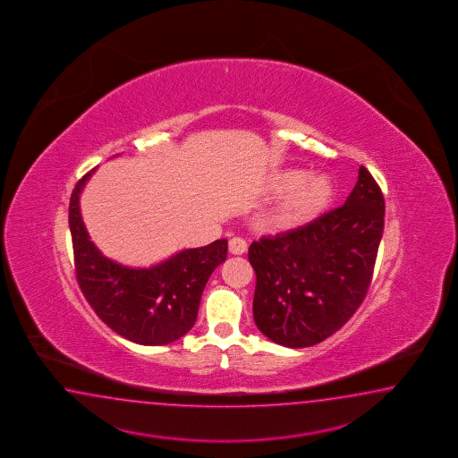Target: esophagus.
<instances>
[{
    "instance_id": "obj_1",
    "label": "esophagus",
    "mask_w": 458,
    "mask_h": 458,
    "mask_svg": "<svg viewBox=\"0 0 458 458\" xmlns=\"http://www.w3.org/2000/svg\"><path fill=\"white\" fill-rule=\"evenodd\" d=\"M247 249H249V245L243 241L242 237H233L229 241V251L233 255H242V253L247 251Z\"/></svg>"
}]
</instances>
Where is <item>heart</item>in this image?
Instances as JSON below:
<instances>
[{
  "label": "heart",
  "mask_w": 458,
  "mask_h": 458,
  "mask_svg": "<svg viewBox=\"0 0 458 458\" xmlns=\"http://www.w3.org/2000/svg\"><path fill=\"white\" fill-rule=\"evenodd\" d=\"M271 193H283L269 213L271 229L286 233L310 225L332 203V180L322 174H307L296 169L279 172L269 183Z\"/></svg>",
  "instance_id": "1"
}]
</instances>
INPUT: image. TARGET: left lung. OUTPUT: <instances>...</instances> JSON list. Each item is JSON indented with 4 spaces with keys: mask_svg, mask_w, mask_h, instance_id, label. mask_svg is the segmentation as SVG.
<instances>
[{
    "mask_svg": "<svg viewBox=\"0 0 458 458\" xmlns=\"http://www.w3.org/2000/svg\"><path fill=\"white\" fill-rule=\"evenodd\" d=\"M386 201L360 165L344 205L296 231L251 242L255 269L253 320L287 348H307L338 332L368 294Z\"/></svg>",
    "mask_w": 458,
    "mask_h": 458,
    "instance_id": "1",
    "label": "left lung"
}]
</instances>
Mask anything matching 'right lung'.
I'll use <instances>...</instances> for the list:
<instances>
[{"mask_svg": "<svg viewBox=\"0 0 458 458\" xmlns=\"http://www.w3.org/2000/svg\"><path fill=\"white\" fill-rule=\"evenodd\" d=\"M88 172L72 190L70 231L76 279L100 320L126 340L159 346L179 340L197 320L203 289L227 257V241L187 249L149 268L110 260L90 241L82 223L80 195Z\"/></svg>", "mask_w": 458, "mask_h": 458, "instance_id": "add662e5", "label": "right lung"}]
</instances>
